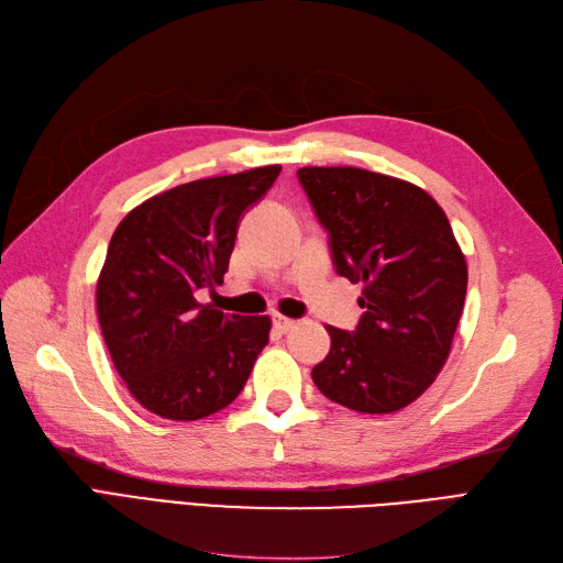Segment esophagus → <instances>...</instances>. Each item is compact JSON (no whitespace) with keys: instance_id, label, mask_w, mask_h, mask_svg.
<instances>
[{"instance_id":"esophagus-1","label":"esophagus","mask_w":563,"mask_h":563,"mask_svg":"<svg viewBox=\"0 0 563 563\" xmlns=\"http://www.w3.org/2000/svg\"><path fill=\"white\" fill-rule=\"evenodd\" d=\"M275 329L282 331V333H286V331L296 329V321H294V319H286V317H277V319H275Z\"/></svg>"}]
</instances>
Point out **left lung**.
Listing matches in <instances>:
<instances>
[{"mask_svg":"<svg viewBox=\"0 0 563 563\" xmlns=\"http://www.w3.org/2000/svg\"><path fill=\"white\" fill-rule=\"evenodd\" d=\"M298 180L329 232L340 277L362 282L354 333L327 327L312 368L323 397L360 413H395L444 368L467 294V263L439 203L406 183L354 166H305Z\"/></svg>","mask_w":563,"mask_h":563,"instance_id":"obj_1","label":"left lung"}]
</instances>
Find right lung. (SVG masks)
I'll return each instance as SVG.
<instances>
[{
  "mask_svg": "<svg viewBox=\"0 0 563 563\" xmlns=\"http://www.w3.org/2000/svg\"><path fill=\"white\" fill-rule=\"evenodd\" d=\"M279 172L272 164L185 183L117 225L96 310L117 373L150 413L199 420L244 389L269 317L223 314L197 296L223 284L240 220Z\"/></svg>",
  "mask_w": 563,
  "mask_h": 563,
  "instance_id": "1",
  "label": "right lung"
}]
</instances>
